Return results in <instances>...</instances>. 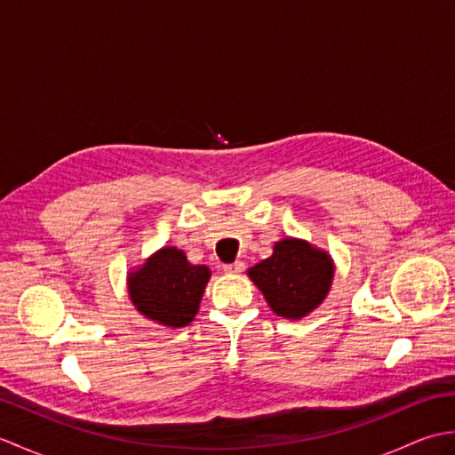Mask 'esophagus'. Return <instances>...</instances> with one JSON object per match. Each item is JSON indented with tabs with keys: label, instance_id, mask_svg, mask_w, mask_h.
<instances>
[{
	"label": "esophagus",
	"instance_id": "1",
	"mask_svg": "<svg viewBox=\"0 0 455 455\" xmlns=\"http://www.w3.org/2000/svg\"><path fill=\"white\" fill-rule=\"evenodd\" d=\"M222 269H225L227 274H243V272H244V264H243V262L227 264V266H222Z\"/></svg>",
	"mask_w": 455,
	"mask_h": 455
}]
</instances>
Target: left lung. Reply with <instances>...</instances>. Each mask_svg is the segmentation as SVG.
<instances>
[{
    "instance_id": "1",
    "label": "left lung",
    "mask_w": 455,
    "mask_h": 455,
    "mask_svg": "<svg viewBox=\"0 0 455 455\" xmlns=\"http://www.w3.org/2000/svg\"><path fill=\"white\" fill-rule=\"evenodd\" d=\"M334 259L301 238H282L274 252L248 269L269 308L289 321H301L321 305L332 287Z\"/></svg>"
}]
</instances>
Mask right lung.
Segmentation results:
<instances>
[{
    "mask_svg": "<svg viewBox=\"0 0 455 455\" xmlns=\"http://www.w3.org/2000/svg\"><path fill=\"white\" fill-rule=\"evenodd\" d=\"M209 279L207 266H193L183 250L162 246L127 274V291L148 321L181 328L196 318Z\"/></svg>",
    "mask_w": 455,
    "mask_h": 455,
    "instance_id": "1",
    "label": "right lung"
}]
</instances>
